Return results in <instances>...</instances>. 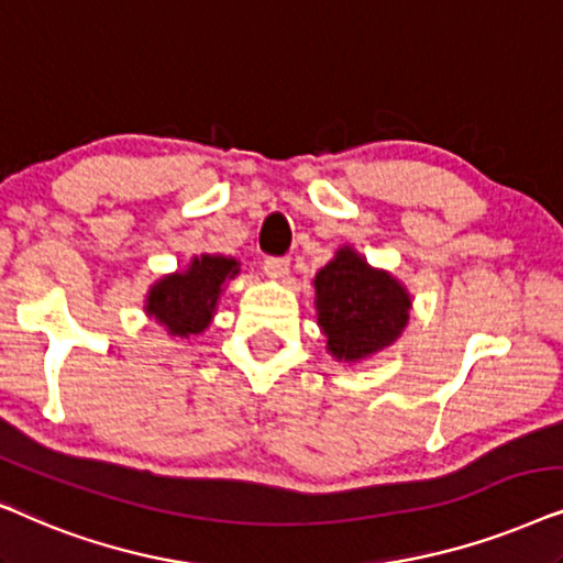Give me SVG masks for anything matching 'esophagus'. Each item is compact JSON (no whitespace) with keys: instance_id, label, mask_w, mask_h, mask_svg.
Listing matches in <instances>:
<instances>
[{"instance_id":"1","label":"esophagus","mask_w":563,"mask_h":563,"mask_svg":"<svg viewBox=\"0 0 563 563\" xmlns=\"http://www.w3.org/2000/svg\"><path fill=\"white\" fill-rule=\"evenodd\" d=\"M265 273L269 277H275V280H283L290 273V260L286 257H269L265 260Z\"/></svg>"}]
</instances>
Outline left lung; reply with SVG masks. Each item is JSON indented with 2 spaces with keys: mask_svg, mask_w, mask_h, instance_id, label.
Here are the masks:
<instances>
[{
  "mask_svg": "<svg viewBox=\"0 0 563 563\" xmlns=\"http://www.w3.org/2000/svg\"><path fill=\"white\" fill-rule=\"evenodd\" d=\"M317 324L336 363H363L404 334L411 296L399 277L344 244L313 275Z\"/></svg>",
  "mask_w": 563,
  "mask_h": 563,
  "instance_id": "1",
  "label": "left lung"
}]
</instances>
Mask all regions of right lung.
Returning a JSON list of instances; mask_svg holds the SVG:
<instances>
[{
	"instance_id": "add662e5",
	"label": "right lung",
	"mask_w": 563,
	"mask_h": 563,
	"mask_svg": "<svg viewBox=\"0 0 563 563\" xmlns=\"http://www.w3.org/2000/svg\"><path fill=\"white\" fill-rule=\"evenodd\" d=\"M242 273V262L227 254H195L190 265L154 280L144 311L175 340L203 334L216 317L229 280Z\"/></svg>"
}]
</instances>
